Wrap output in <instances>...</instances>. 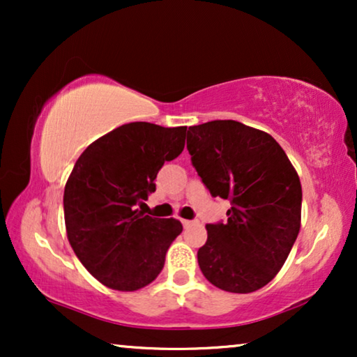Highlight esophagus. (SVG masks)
<instances>
[{"label":"esophagus","instance_id":"esophagus-1","mask_svg":"<svg viewBox=\"0 0 357 357\" xmlns=\"http://www.w3.org/2000/svg\"><path fill=\"white\" fill-rule=\"evenodd\" d=\"M182 224H183V227H185V229H188V227L195 226V224H197V222H195V221H188V219H183Z\"/></svg>","mask_w":357,"mask_h":357}]
</instances>
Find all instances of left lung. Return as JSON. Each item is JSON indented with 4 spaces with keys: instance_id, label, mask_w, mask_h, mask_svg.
Returning a JSON list of instances; mask_svg holds the SVG:
<instances>
[{
    "instance_id": "1",
    "label": "left lung",
    "mask_w": 357,
    "mask_h": 357,
    "mask_svg": "<svg viewBox=\"0 0 357 357\" xmlns=\"http://www.w3.org/2000/svg\"><path fill=\"white\" fill-rule=\"evenodd\" d=\"M187 149L209 193L231 202L226 222L206 224L199 270L222 291L260 289L284 265L299 234V175L273 136L236 120L190 126Z\"/></svg>"
}]
</instances>
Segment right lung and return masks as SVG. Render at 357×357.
Returning <instances> with one entry per match:
<instances>
[{"label": "right lung", "mask_w": 357, "mask_h": 357, "mask_svg": "<svg viewBox=\"0 0 357 357\" xmlns=\"http://www.w3.org/2000/svg\"><path fill=\"white\" fill-rule=\"evenodd\" d=\"M187 126L133 121L86 148L63 197L68 241L87 271L110 289L138 291L164 268L182 232L177 219L144 216L136 206L155 192L164 162L185 148Z\"/></svg>", "instance_id": "obj_1"}]
</instances>
